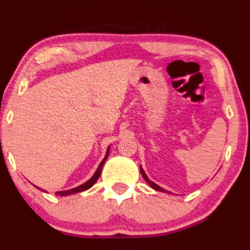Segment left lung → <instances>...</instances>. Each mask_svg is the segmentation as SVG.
I'll return each mask as SVG.
<instances>
[{
    "mask_svg": "<svg viewBox=\"0 0 250 250\" xmlns=\"http://www.w3.org/2000/svg\"><path fill=\"white\" fill-rule=\"evenodd\" d=\"M140 170H141V174H142V176H143V179H145L146 182L149 183V186L152 188V189H155V190H157V191H160V192H166V190L165 189H163V188H160L159 186H157L156 183H153L152 181H150L149 179H148V176L146 175V173H145V170H143L141 167H140Z\"/></svg>",
    "mask_w": 250,
    "mask_h": 250,
    "instance_id": "left-lung-1",
    "label": "left lung"
}]
</instances>
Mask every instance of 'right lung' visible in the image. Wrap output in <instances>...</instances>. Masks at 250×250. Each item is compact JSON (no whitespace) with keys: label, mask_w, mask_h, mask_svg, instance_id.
<instances>
[{"label":"right lung","mask_w":250,"mask_h":250,"mask_svg":"<svg viewBox=\"0 0 250 250\" xmlns=\"http://www.w3.org/2000/svg\"><path fill=\"white\" fill-rule=\"evenodd\" d=\"M108 155H109V148H108V150H107V155H105L104 160H102V162L100 163V165H99L97 172L94 173V175L92 176L91 179L87 181V182H85L84 184H82V186L77 187V188H74V189L64 190V191H58V192H56V196H68V194H73V193L82 192V191H85V190L90 189V188H91L92 186H93V184H94L95 182H97L98 179H99V176H100L101 170H102V166H104V162H105V159H107ZM36 188H37V187H36ZM37 189L42 190V189H41V188H37ZM42 191H44V190H42ZM44 192H46V191H44Z\"/></svg>","instance_id":"1"}]
</instances>
